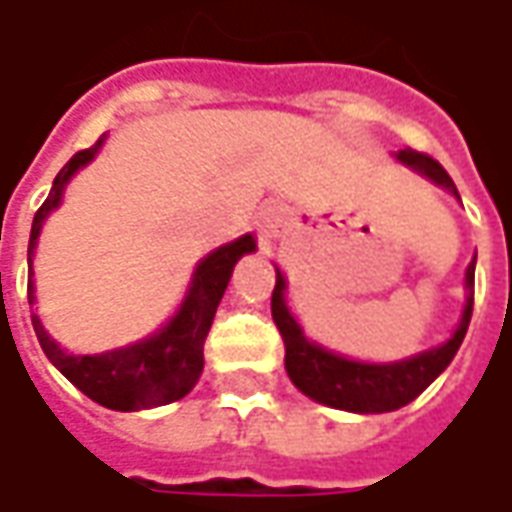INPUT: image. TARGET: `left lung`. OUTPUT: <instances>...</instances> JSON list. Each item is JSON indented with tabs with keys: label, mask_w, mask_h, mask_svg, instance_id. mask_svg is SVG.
<instances>
[{
	"label": "left lung",
	"mask_w": 512,
	"mask_h": 512,
	"mask_svg": "<svg viewBox=\"0 0 512 512\" xmlns=\"http://www.w3.org/2000/svg\"><path fill=\"white\" fill-rule=\"evenodd\" d=\"M399 159L410 168L422 170L424 176H430L433 182L447 187L453 196H459V190L453 185V179L447 176V170L427 153L419 150H399ZM473 276H476V262L467 267V305H464L459 330L453 333L450 342L442 347H433L427 353H419L407 362L396 364H362L342 359L327 353L325 347L307 342L305 333L293 322L290 310L285 307V279L276 270V287L270 296V313L273 322L282 333L285 342V367L287 376L293 384L316 402L327 407H339V410H353V413H387V410H399L404 404H410L427 384L433 382L442 373L447 364L453 362L456 350L462 347L464 333L473 316Z\"/></svg>",
	"instance_id": "1"
}]
</instances>
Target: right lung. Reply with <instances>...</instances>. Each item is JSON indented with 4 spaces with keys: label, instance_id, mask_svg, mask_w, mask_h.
Segmentation results:
<instances>
[{
    "label": "right lung",
    "instance_id": "1",
    "mask_svg": "<svg viewBox=\"0 0 512 512\" xmlns=\"http://www.w3.org/2000/svg\"><path fill=\"white\" fill-rule=\"evenodd\" d=\"M102 145V139L90 148L73 153L65 168L56 173L53 187H50L45 205L36 210L33 227H30V245H28V267L33 265L30 253L36 247L42 222L53 207L62 199V187L68 185V179L88 165L96 156V150ZM256 247L253 236H242L230 245L219 247L207 256L202 265L196 267L193 287L187 293L182 310L162 327L156 336H150L145 342L130 344L122 350H110L102 356H70L59 344L45 333V327L39 322V316L33 313L30 322L36 330V339L42 344L45 356L59 367V373H65V379L73 382L88 399H93L102 407L110 410H145V407H159V404L176 402L193 390V384L199 382L202 367H205V339L213 325L216 307L225 296V287L230 282L233 265ZM30 299V296H28Z\"/></svg>",
    "mask_w": 512,
    "mask_h": 512
}]
</instances>
